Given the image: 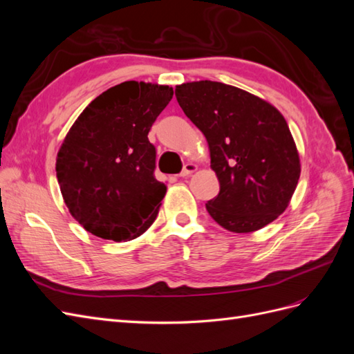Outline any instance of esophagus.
<instances>
[{"instance_id": "obj_1", "label": "esophagus", "mask_w": 354, "mask_h": 354, "mask_svg": "<svg viewBox=\"0 0 354 354\" xmlns=\"http://www.w3.org/2000/svg\"><path fill=\"white\" fill-rule=\"evenodd\" d=\"M196 169H198V165H196V164L189 162V164L185 165L183 171H181V173H180V177H181V178H187L190 174H194Z\"/></svg>"}]
</instances>
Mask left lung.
I'll return each mask as SVG.
<instances>
[{"label":"left lung","mask_w":354,"mask_h":354,"mask_svg":"<svg viewBox=\"0 0 354 354\" xmlns=\"http://www.w3.org/2000/svg\"><path fill=\"white\" fill-rule=\"evenodd\" d=\"M176 97L208 142L220 183V194L207 203L209 216L234 233L279 217L301 173L283 115L248 91L208 80L177 85Z\"/></svg>","instance_id":"1"}]
</instances>
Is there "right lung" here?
<instances>
[{
	"instance_id": "1",
	"label": "right lung",
	"mask_w": 354,
	"mask_h": 354,
	"mask_svg": "<svg viewBox=\"0 0 354 354\" xmlns=\"http://www.w3.org/2000/svg\"><path fill=\"white\" fill-rule=\"evenodd\" d=\"M173 87L125 81L95 97L71 127L56 159L72 217L94 236L131 241L155 221L167 186L153 176L147 134Z\"/></svg>"
}]
</instances>
